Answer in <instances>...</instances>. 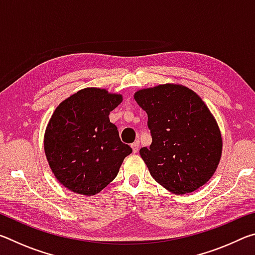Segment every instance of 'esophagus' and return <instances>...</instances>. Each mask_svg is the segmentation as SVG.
Masks as SVG:
<instances>
[{
	"label": "esophagus",
	"instance_id": "obj_1",
	"mask_svg": "<svg viewBox=\"0 0 255 255\" xmlns=\"http://www.w3.org/2000/svg\"><path fill=\"white\" fill-rule=\"evenodd\" d=\"M131 148L133 153L138 152V148H139V141H135V143L131 144Z\"/></svg>",
	"mask_w": 255,
	"mask_h": 255
}]
</instances>
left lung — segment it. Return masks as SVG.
I'll use <instances>...</instances> for the list:
<instances>
[{
  "label": "left lung",
  "instance_id": "8db88e82",
  "mask_svg": "<svg viewBox=\"0 0 255 255\" xmlns=\"http://www.w3.org/2000/svg\"><path fill=\"white\" fill-rule=\"evenodd\" d=\"M136 102L146 111L152 136L139 154L153 179L184 195L204 185L221 161V130L208 107L183 85L162 84L139 90Z\"/></svg>",
  "mask_w": 255,
  "mask_h": 255
}]
</instances>
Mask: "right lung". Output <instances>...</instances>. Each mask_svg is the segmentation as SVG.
I'll use <instances>...</instances> for the list:
<instances>
[{"instance_id": "right-lung-1", "label": "right lung", "mask_w": 255, "mask_h": 255, "mask_svg": "<svg viewBox=\"0 0 255 255\" xmlns=\"http://www.w3.org/2000/svg\"><path fill=\"white\" fill-rule=\"evenodd\" d=\"M122 101L120 94L86 88L54 111L45 132V154L56 179L71 191L97 195L117 176L125 157L132 152L109 119Z\"/></svg>"}]
</instances>
